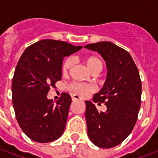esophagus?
Wrapping results in <instances>:
<instances>
[{
  "instance_id": "esophagus-1",
  "label": "esophagus",
  "mask_w": 158,
  "mask_h": 158,
  "mask_svg": "<svg viewBox=\"0 0 158 158\" xmlns=\"http://www.w3.org/2000/svg\"><path fill=\"white\" fill-rule=\"evenodd\" d=\"M72 100L73 101H77V100H81V97L78 95H76V94H73L72 95Z\"/></svg>"
}]
</instances>
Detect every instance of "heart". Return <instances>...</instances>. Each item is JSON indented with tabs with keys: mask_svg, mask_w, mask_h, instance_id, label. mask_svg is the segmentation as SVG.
<instances>
[{
	"mask_svg": "<svg viewBox=\"0 0 158 158\" xmlns=\"http://www.w3.org/2000/svg\"><path fill=\"white\" fill-rule=\"evenodd\" d=\"M84 62L87 66V68L93 73L101 71L102 69L103 63L102 60L95 56H90L85 57ZM73 62H74V59L71 56L66 58L62 66V73H68L73 65ZM68 88L73 93L79 94L81 96H86L95 90V87L91 85H86V84H81V83H72L68 86Z\"/></svg>",
	"mask_w": 158,
	"mask_h": 158,
	"instance_id": "1",
	"label": "heart"
}]
</instances>
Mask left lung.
I'll return each mask as SVG.
<instances>
[{
  "label": "left lung",
  "instance_id": "left-lung-1",
  "mask_svg": "<svg viewBox=\"0 0 158 158\" xmlns=\"http://www.w3.org/2000/svg\"><path fill=\"white\" fill-rule=\"evenodd\" d=\"M85 48L99 52L108 71L105 85L93 101L106 110H97L86 101L87 132L91 142L101 148L122 143L135 125L141 103V80L134 60L124 49L109 41L89 44Z\"/></svg>",
  "mask_w": 158,
  "mask_h": 158
}]
</instances>
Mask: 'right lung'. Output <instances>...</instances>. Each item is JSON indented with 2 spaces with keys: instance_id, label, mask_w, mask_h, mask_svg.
<instances>
[{
  "instance_id": "right-lung-1",
  "label": "right lung",
  "mask_w": 158,
  "mask_h": 158,
  "mask_svg": "<svg viewBox=\"0 0 158 158\" xmlns=\"http://www.w3.org/2000/svg\"><path fill=\"white\" fill-rule=\"evenodd\" d=\"M81 48L65 41L42 40L27 47L19 59L12 79V104L20 128L34 141L51 142L64 131L71 96L62 93L54 105L47 94L62 79L64 56Z\"/></svg>"
}]
</instances>
